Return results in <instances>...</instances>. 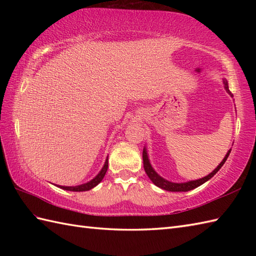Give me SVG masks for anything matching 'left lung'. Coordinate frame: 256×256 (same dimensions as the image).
I'll return each mask as SVG.
<instances>
[{
	"label": "left lung",
	"mask_w": 256,
	"mask_h": 256,
	"mask_svg": "<svg viewBox=\"0 0 256 256\" xmlns=\"http://www.w3.org/2000/svg\"><path fill=\"white\" fill-rule=\"evenodd\" d=\"M224 88L226 90L228 94H229L231 96H233V94H231V91L229 90V84H228V81L226 79H224ZM231 153V150L228 152L226 157L224 158V160H222L219 166L216 168V170L210 172L208 176H206L204 178H200L198 179V180H192V182H182V184H176V182H170L166 180V179L162 178L158 174H157L154 170L153 167L150 166V160H148V152H146V148L143 150V164H144V170L146 172V174H148V176L150 177V179L152 182H153L157 187H160L162 189L164 190H167V192H189V190H192L194 188L199 187L200 184H204L206 182H208L210 178L214 177L216 172H218L220 170V168L224 166V164L226 162V160H228V157H229Z\"/></svg>",
	"instance_id": "left-lung-1"
}]
</instances>
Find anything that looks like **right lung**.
Here are the masks:
<instances>
[{"mask_svg":"<svg viewBox=\"0 0 256 256\" xmlns=\"http://www.w3.org/2000/svg\"><path fill=\"white\" fill-rule=\"evenodd\" d=\"M106 170H108V158H106V160L104 162V166H103L101 172L98 174V175L89 182L80 184V186H76V187H64V186H59V187L64 189V190H69V192H86V190H90L94 187H96V184L102 180L103 177H104V175H106Z\"/></svg>","mask_w":256,"mask_h":256,"instance_id":"right-lung-1","label":"right lung"}]
</instances>
